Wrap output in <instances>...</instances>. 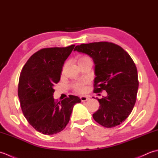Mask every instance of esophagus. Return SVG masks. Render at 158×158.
I'll list each match as a JSON object with an SVG mask.
<instances>
[{"instance_id": "1", "label": "esophagus", "mask_w": 158, "mask_h": 158, "mask_svg": "<svg viewBox=\"0 0 158 158\" xmlns=\"http://www.w3.org/2000/svg\"><path fill=\"white\" fill-rule=\"evenodd\" d=\"M80 99H81V102H85V101H87V100H88L89 98H88V97L86 96H82L80 97Z\"/></svg>"}]
</instances>
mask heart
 Wrapping results in <instances>:
<instances>
[{
	"instance_id": "1",
	"label": "heart",
	"mask_w": 158,
	"mask_h": 158,
	"mask_svg": "<svg viewBox=\"0 0 158 158\" xmlns=\"http://www.w3.org/2000/svg\"><path fill=\"white\" fill-rule=\"evenodd\" d=\"M88 60H92L91 58L88 56H83L81 58L79 59V63H81L83 62L88 61ZM65 67V64L64 66V68ZM88 83L87 80H81V81H77L73 82L70 85L71 88L73 89V91L78 93H83L85 90V85Z\"/></svg>"
}]
</instances>
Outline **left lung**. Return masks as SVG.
<instances>
[{
	"instance_id": "obj_1",
	"label": "left lung",
	"mask_w": 158,
	"mask_h": 158,
	"mask_svg": "<svg viewBox=\"0 0 158 158\" xmlns=\"http://www.w3.org/2000/svg\"><path fill=\"white\" fill-rule=\"evenodd\" d=\"M74 51L86 53L94 60L96 75L94 92H107L106 97L98 99L100 106L93 114L94 119L105 127L119 125L136 103L139 79L135 63L122 47L110 42L83 43Z\"/></svg>"
}]
</instances>
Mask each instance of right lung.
I'll list each match as a JSON object with an SVG mask.
<instances>
[{
	"label": "right lung",
	"instance_id": "obj_1",
	"mask_svg": "<svg viewBox=\"0 0 158 158\" xmlns=\"http://www.w3.org/2000/svg\"><path fill=\"white\" fill-rule=\"evenodd\" d=\"M74 48L75 45L40 49L31 56L20 73V106L28 122L43 135H54L64 129L74 105L81 102L78 96L73 95L61 102L53 97L62 66Z\"/></svg>",
	"mask_w": 158,
	"mask_h": 158
}]
</instances>
